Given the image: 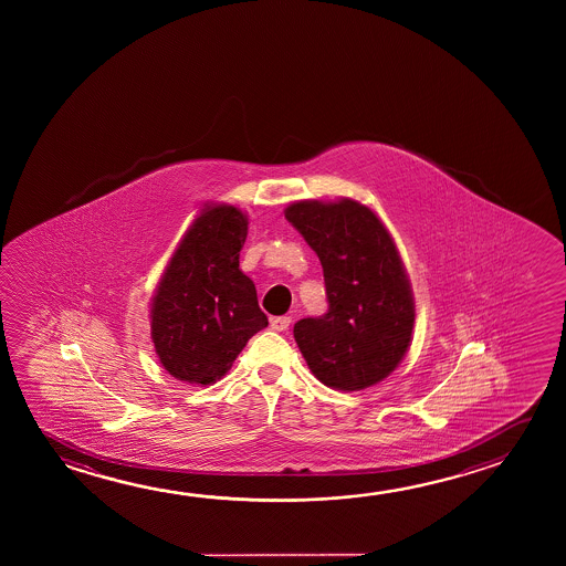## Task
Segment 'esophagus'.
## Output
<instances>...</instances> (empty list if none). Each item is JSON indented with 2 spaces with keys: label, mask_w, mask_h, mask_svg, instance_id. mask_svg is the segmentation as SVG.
<instances>
[{
  "label": "esophagus",
  "mask_w": 566,
  "mask_h": 566,
  "mask_svg": "<svg viewBox=\"0 0 566 566\" xmlns=\"http://www.w3.org/2000/svg\"><path fill=\"white\" fill-rule=\"evenodd\" d=\"M290 324H292V317H290V315L272 317V322H270V325H272V329H274V332H286L287 327H290Z\"/></svg>",
  "instance_id": "1"
}]
</instances>
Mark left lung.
Returning <instances> with one entry per match:
<instances>
[{
  "label": "left lung",
  "instance_id": "1",
  "mask_svg": "<svg viewBox=\"0 0 566 566\" xmlns=\"http://www.w3.org/2000/svg\"><path fill=\"white\" fill-rule=\"evenodd\" d=\"M284 214L324 269L327 312L294 325L307 367L347 392L389 377L415 327L412 290L389 231L353 199L297 201Z\"/></svg>",
  "mask_w": 566,
  "mask_h": 566
}]
</instances>
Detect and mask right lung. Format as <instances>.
Instances as JSON below:
<instances>
[{
    "mask_svg": "<svg viewBox=\"0 0 566 566\" xmlns=\"http://www.w3.org/2000/svg\"><path fill=\"white\" fill-rule=\"evenodd\" d=\"M249 219L232 205L195 219L151 300V339L171 377L211 385L269 325L256 287L239 269Z\"/></svg>",
    "mask_w": 566,
    "mask_h": 566,
    "instance_id": "1",
    "label": "right lung"
}]
</instances>
